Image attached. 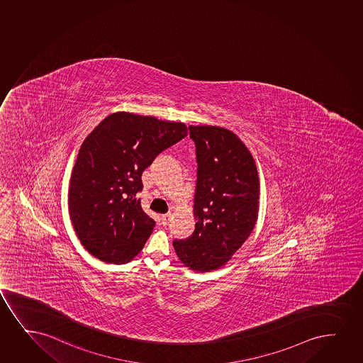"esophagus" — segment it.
Segmentation results:
<instances>
[{
    "label": "esophagus",
    "instance_id": "1",
    "mask_svg": "<svg viewBox=\"0 0 363 363\" xmlns=\"http://www.w3.org/2000/svg\"><path fill=\"white\" fill-rule=\"evenodd\" d=\"M170 220H172V213H165L162 216V223L164 225H169Z\"/></svg>",
    "mask_w": 363,
    "mask_h": 363
}]
</instances>
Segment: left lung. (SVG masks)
Segmentation results:
<instances>
[{
    "mask_svg": "<svg viewBox=\"0 0 363 363\" xmlns=\"http://www.w3.org/2000/svg\"><path fill=\"white\" fill-rule=\"evenodd\" d=\"M196 147L198 180L194 233L174 239L185 267L217 270L230 260L257 223L260 184L257 164L242 140L220 126H189Z\"/></svg>",
    "mask_w": 363,
    "mask_h": 363,
    "instance_id": "1",
    "label": "left lung"
}]
</instances>
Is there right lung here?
<instances>
[{
  "mask_svg": "<svg viewBox=\"0 0 363 363\" xmlns=\"http://www.w3.org/2000/svg\"><path fill=\"white\" fill-rule=\"evenodd\" d=\"M188 135L183 123L118 111L83 141L69 188V217L83 247L101 262L133 260L156 222L136 194L143 170Z\"/></svg>",
  "mask_w": 363,
  "mask_h": 363,
  "instance_id": "obj_1",
  "label": "right lung"
}]
</instances>
